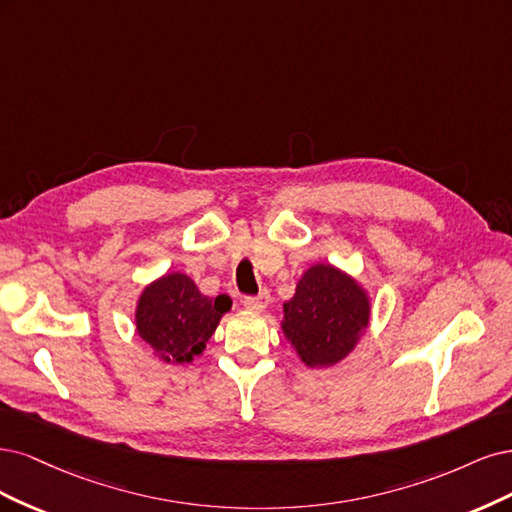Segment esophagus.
Masks as SVG:
<instances>
[{"label":"esophagus","mask_w":512,"mask_h":512,"mask_svg":"<svg viewBox=\"0 0 512 512\" xmlns=\"http://www.w3.org/2000/svg\"><path fill=\"white\" fill-rule=\"evenodd\" d=\"M244 308L251 310V312H261L270 304V293L268 291H261L259 295H249V298H244Z\"/></svg>","instance_id":"esophagus-1"}]
</instances>
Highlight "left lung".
I'll use <instances>...</instances> for the list:
<instances>
[{
	"label": "left lung",
	"instance_id": "left-lung-1",
	"mask_svg": "<svg viewBox=\"0 0 512 512\" xmlns=\"http://www.w3.org/2000/svg\"><path fill=\"white\" fill-rule=\"evenodd\" d=\"M283 334L308 368L336 366L370 323V298L353 276L315 263L283 304Z\"/></svg>",
	"mask_w": 512,
	"mask_h": 512
}]
</instances>
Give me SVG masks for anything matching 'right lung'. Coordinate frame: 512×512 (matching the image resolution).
<instances>
[{"label":"right lung","instance_id":"obj_1","mask_svg":"<svg viewBox=\"0 0 512 512\" xmlns=\"http://www.w3.org/2000/svg\"><path fill=\"white\" fill-rule=\"evenodd\" d=\"M229 308L227 295L208 298L187 274L170 272L140 293L136 332L166 364H191Z\"/></svg>","mask_w":512,"mask_h":512}]
</instances>
